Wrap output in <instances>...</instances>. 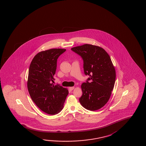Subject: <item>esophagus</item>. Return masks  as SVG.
Returning a JSON list of instances; mask_svg holds the SVG:
<instances>
[{"mask_svg": "<svg viewBox=\"0 0 146 146\" xmlns=\"http://www.w3.org/2000/svg\"><path fill=\"white\" fill-rule=\"evenodd\" d=\"M69 89L70 91H72L73 90H74V86H72V87H69Z\"/></svg>", "mask_w": 146, "mask_h": 146, "instance_id": "esophagus-1", "label": "esophagus"}]
</instances>
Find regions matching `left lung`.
<instances>
[{"instance_id": "left-lung-1", "label": "left lung", "mask_w": 146, "mask_h": 146, "mask_svg": "<svg viewBox=\"0 0 146 146\" xmlns=\"http://www.w3.org/2000/svg\"><path fill=\"white\" fill-rule=\"evenodd\" d=\"M84 60V74L90 77L81 84L79 100L88 110L100 109L110 98L115 80V70L110 55L104 49L91 44L71 48Z\"/></svg>"}]
</instances>
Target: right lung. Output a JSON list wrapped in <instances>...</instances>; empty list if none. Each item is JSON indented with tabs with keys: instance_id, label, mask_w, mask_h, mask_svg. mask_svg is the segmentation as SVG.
I'll use <instances>...</instances> for the list:
<instances>
[{
	"instance_id": "1",
	"label": "right lung",
	"mask_w": 146,
	"mask_h": 146,
	"mask_svg": "<svg viewBox=\"0 0 146 146\" xmlns=\"http://www.w3.org/2000/svg\"><path fill=\"white\" fill-rule=\"evenodd\" d=\"M66 49L56 48L36 54L29 66L27 88L31 99L41 110L55 115L64 108L69 92L67 88L54 86L57 60Z\"/></svg>"
}]
</instances>
